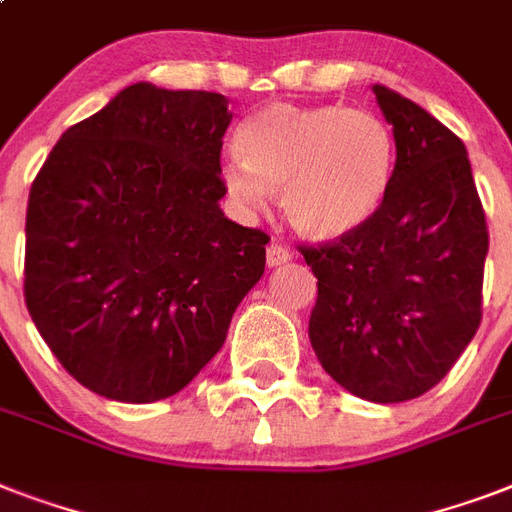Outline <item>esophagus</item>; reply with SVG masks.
Here are the masks:
<instances>
[{
  "instance_id": "esophagus-1",
  "label": "esophagus",
  "mask_w": 512,
  "mask_h": 512,
  "mask_svg": "<svg viewBox=\"0 0 512 512\" xmlns=\"http://www.w3.org/2000/svg\"><path fill=\"white\" fill-rule=\"evenodd\" d=\"M265 260H268L271 268H276V265L289 263V260H292V252H289L284 244H279V241H273V244H268V249H265Z\"/></svg>"
}]
</instances>
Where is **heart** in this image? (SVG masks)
<instances>
[{
  "label": "heart",
  "mask_w": 512,
  "mask_h": 512,
  "mask_svg": "<svg viewBox=\"0 0 512 512\" xmlns=\"http://www.w3.org/2000/svg\"><path fill=\"white\" fill-rule=\"evenodd\" d=\"M241 162L223 167L239 207L257 212L281 191L289 223L311 239L356 231L380 209L396 167V140L364 108L276 103L236 132Z\"/></svg>",
  "instance_id": "1"
}]
</instances>
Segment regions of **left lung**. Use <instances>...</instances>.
<instances>
[{
  "instance_id": "obj_1",
  "label": "left lung",
  "mask_w": 512,
  "mask_h": 512,
  "mask_svg": "<svg viewBox=\"0 0 512 512\" xmlns=\"http://www.w3.org/2000/svg\"><path fill=\"white\" fill-rule=\"evenodd\" d=\"M372 92L396 140L388 193L361 228L300 252L319 279L308 337L324 372L398 404L444 380L476 335L489 231L465 143L404 95Z\"/></svg>"
}]
</instances>
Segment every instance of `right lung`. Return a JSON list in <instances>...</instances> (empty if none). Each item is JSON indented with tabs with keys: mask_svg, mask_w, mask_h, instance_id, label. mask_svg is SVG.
I'll list each match as a JSON object with an SVG mask.
<instances>
[{
	"mask_svg": "<svg viewBox=\"0 0 512 512\" xmlns=\"http://www.w3.org/2000/svg\"><path fill=\"white\" fill-rule=\"evenodd\" d=\"M231 119L217 92L130 84L60 135L31 185L28 313L98 396H175L263 276L268 233L220 209Z\"/></svg>",
	"mask_w": 512,
	"mask_h": 512,
	"instance_id": "obj_1",
	"label": "right lung"
}]
</instances>
